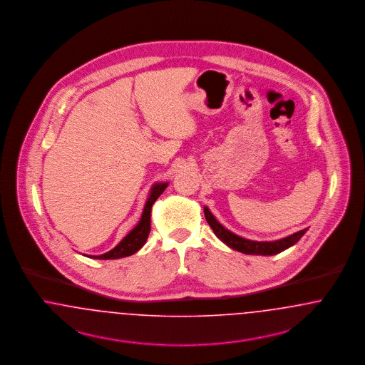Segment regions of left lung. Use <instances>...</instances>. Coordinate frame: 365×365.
<instances>
[{
  "label": "left lung",
  "instance_id": "left-lung-1",
  "mask_svg": "<svg viewBox=\"0 0 365 365\" xmlns=\"http://www.w3.org/2000/svg\"><path fill=\"white\" fill-rule=\"evenodd\" d=\"M205 217L217 237L223 241L229 248L245 255L271 256V255L279 254L287 248H290L292 245H294L308 230V229H302L300 232H296L287 237L275 240V241H252V240L240 237L237 235L232 233L230 230H227L226 227H223L207 207H205Z\"/></svg>",
  "mask_w": 365,
  "mask_h": 365
}]
</instances>
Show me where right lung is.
<instances>
[{"label": "right lung", "mask_w": 365, "mask_h": 365, "mask_svg": "<svg viewBox=\"0 0 365 365\" xmlns=\"http://www.w3.org/2000/svg\"><path fill=\"white\" fill-rule=\"evenodd\" d=\"M169 182H158L154 184L153 188L150 190V195L147 197L145 206L143 208L142 218L139 223L128 233L125 237L123 238L111 251L106 254L99 255V256H90L94 259H101V260H109V259H120L130 255L138 252L143 245L145 244L150 230H151V208L155 203V200L166 190Z\"/></svg>", "instance_id": "1"}]
</instances>
